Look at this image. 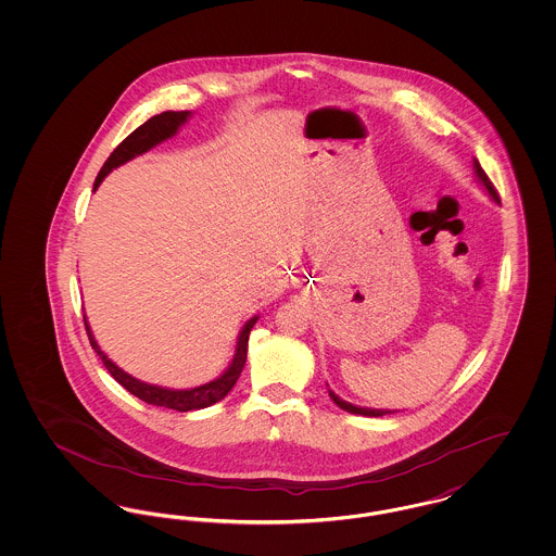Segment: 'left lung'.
I'll return each instance as SVG.
<instances>
[{
  "mask_svg": "<svg viewBox=\"0 0 556 556\" xmlns=\"http://www.w3.org/2000/svg\"><path fill=\"white\" fill-rule=\"evenodd\" d=\"M473 168H476V175L477 179H479V184L485 187V191L490 193V198H492L494 202H498V200H501V198H498V191L494 189L492 181L488 179L485 170L479 166V162H477V160H473ZM329 396H331V400H333L340 408H344V410L352 413V415H363V417H383V415H392V413H394V410H379V408H363V406H354V404L345 402L342 397L336 396L333 392H329Z\"/></svg>",
  "mask_w": 556,
  "mask_h": 556,
  "instance_id": "left-lung-1",
  "label": "left lung"
}]
</instances>
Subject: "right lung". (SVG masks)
<instances>
[{
  "instance_id": "right-lung-1",
  "label": "right lung",
  "mask_w": 556,
  "mask_h": 556,
  "mask_svg": "<svg viewBox=\"0 0 556 556\" xmlns=\"http://www.w3.org/2000/svg\"><path fill=\"white\" fill-rule=\"evenodd\" d=\"M187 118H189V110H181V112L168 110V112H162V114L152 116V118L146 121L141 127H137L127 139H123V143L116 146V150H114V152L110 154V159L104 162V166H102V170H100V175H98V179H96V184H93V189L100 187V184L104 181V177H106L112 168H116V166L129 162V160L135 159V156L146 154L148 150H152L154 146H159L164 139L173 137L175 132L179 131V127L186 123ZM83 318H85V315H83ZM256 320H258V317L250 318V320L243 325V329L239 331L236 356H233L229 369L225 370L218 379H214L211 383H204V386L191 388V390H168V388L150 386V383H143V381L135 379L129 372H125L121 367H116V365L108 358L106 354L100 350V345H98L93 333H91V329H89L87 318H85V329H87V336H89V344L98 352V356L102 358V363H104L108 372H110L127 392H131L132 396L143 400V402H148V404H156V406H164V408H173V410H179V413H187V410H198V408L212 406L214 402L223 400V397L231 392V388L236 386V381H238L239 375H241V369H243V365H245L248 338H250V331H252V327H254Z\"/></svg>"
}]
</instances>
